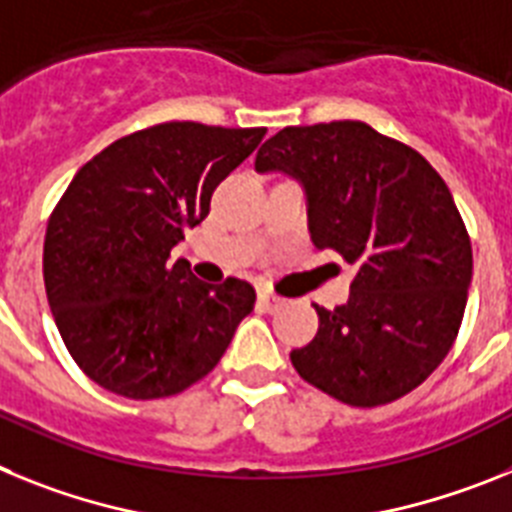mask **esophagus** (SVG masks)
<instances>
[{"mask_svg": "<svg viewBox=\"0 0 512 512\" xmlns=\"http://www.w3.org/2000/svg\"><path fill=\"white\" fill-rule=\"evenodd\" d=\"M257 304H260L265 311H270V314H273V311L281 309V306L286 304V301H283L281 296H275V293H270V291H260V293H257Z\"/></svg>", "mask_w": 512, "mask_h": 512, "instance_id": "obj_1", "label": "esophagus"}]
</instances>
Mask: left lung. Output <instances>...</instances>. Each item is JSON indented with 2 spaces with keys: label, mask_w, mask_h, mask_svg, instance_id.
Listing matches in <instances>:
<instances>
[{
  "label": "left lung",
  "mask_w": 512,
  "mask_h": 512,
  "mask_svg": "<svg viewBox=\"0 0 512 512\" xmlns=\"http://www.w3.org/2000/svg\"><path fill=\"white\" fill-rule=\"evenodd\" d=\"M255 170L299 182L314 247L355 268L350 299L314 306L317 337L291 353L301 379L353 407L417 389L459 335L471 286L469 234L443 177L361 121L283 128Z\"/></svg>",
  "instance_id": "1"
}]
</instances>
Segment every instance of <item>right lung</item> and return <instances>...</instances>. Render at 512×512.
Returning a JSON list of instances; mask_svg holds the SVG:
<instances>
[{"instance_id": "add662e5", "label": "right lung", "mask_w": 512, "mask_h": 512, "mask_svg": "<svg viewBox=\"0 0 512 512\" xmlns=\"http://www.w3.org/2000/svg\"><path fill=\"white\" fill-rule=\"evenodd\" d=\"M262 136L162 123L123 136L74 175L48 221L43 281L66 350L102 389L172 397L221 361L255 288L198 281L170 252Z\"/></svg>"}]
</instances>
